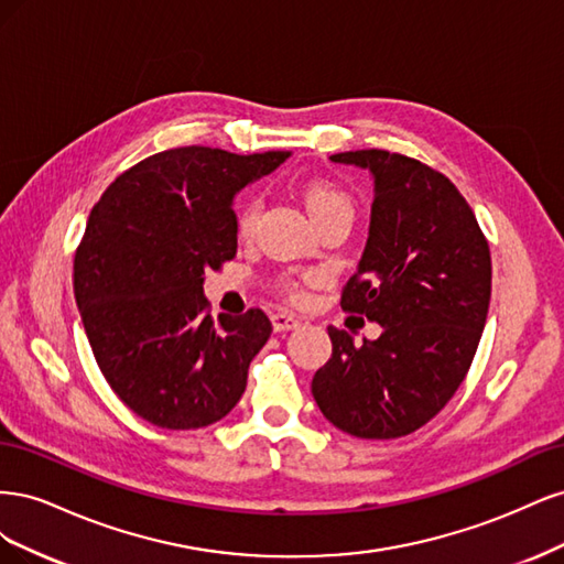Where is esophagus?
Instances as JSON below:
<instances>
[{"mask_svg": "<svg viewBox=\"0 0 564 564\" xmlns=\"http://www.w3.org/2000/svg\"><path fill=\"white\" fill-rule=\"evenodd\" d=\"M272 329L275 332H289V329H296L301 327V319L292 313H272Z\"/></svg>", "mask_w": 564, "mask_h": 564, "instance_id": "esophagus-1", "label": "esophagus"}]
</instances>
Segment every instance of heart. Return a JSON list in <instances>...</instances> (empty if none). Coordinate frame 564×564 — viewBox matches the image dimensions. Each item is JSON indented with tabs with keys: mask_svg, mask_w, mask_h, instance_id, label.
<instances>
[{
	"mask_svg": "<svg viewBox=\"0 0 564 564\" xmlns=\"http://www.w3.org/2000/svg\"><path fill=\"white\" fill-rule=\"evenodd\" d=\"M301 197L305 209L313 216L317 226H322L324 220L336 218V216H352V197L340 183L327 176H311L301 183ZM259 214H261V199L256 195H245L240 202L235 204V232L242 237V240H249V237L256 232V226H259ZM311 275H294V272H284L280 278L282 292L301 301L305 296L303 292V282Z\"/></svg>",
	"mask_w": 564,
	"mask_h": 564,
	"instance_id": "heart-1",
	"label": "heart"
}]
</instances>
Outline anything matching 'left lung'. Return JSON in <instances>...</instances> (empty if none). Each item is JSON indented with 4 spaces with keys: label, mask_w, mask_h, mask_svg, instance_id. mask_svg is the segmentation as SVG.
I'll return each instance as SVG.
<instances>
[{
    "label": "left lung",
    "mask_w": 564,
    "mask_h": 564,
    "mask_svg": "<svg viewBox=\"0 0 564 564\" xmlns=\"http://www.w3.org/2000/svg\"><path fill=\"white\" fill-rule=\"evenodd\" d=\"M334 162L373 174L369 240L340 308L379 322L355 346L329 327L332 357L313 398L336 429L365 440L404 437L445 406L473 365L491 296V256L456 185L414 158L355 150Z\"/></svg>",
    "instance_id": "1"
}]
</instances>
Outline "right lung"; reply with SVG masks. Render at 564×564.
Returning a JSON list of instances; mask_svg holds the SVG:
<instances>
[{
    "label": "right lung",
    "mask_w": 564,
    "mask_h": 564,
    "mask_svg": "<svg viewBox=\"0 0 564 564\" xmlns=\"http://www.w3.org/2000/svg\"><path fill=\"white\" fill-rule=\"evenodd\" d=\"M286 150L172 148L117 176L75 251V301L115 395L166 431L224 419L270 338L261 308L209 315L204 272L237 253L232 195L278 169Z\"/></svg>",
    "instance_id": "1"
}]
</instances>
